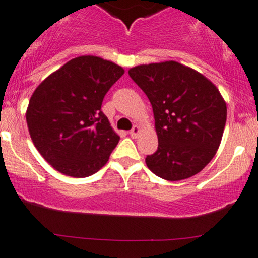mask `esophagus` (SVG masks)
I'll list each match as a JSON object with an SVG mask.
<instances>
[{
  "label": "esophagus",
  "mask_w": 258,
  "mask_h": 258,
  "mask_svg": "<svg viewBox=\"0 0 258 258\" xmlns=\"http://www.w3.org/2000/svg\"><path fill=\"white\" fill-rule=\"evenodd\" d=\"M128 134H130V136H131V137L136 138V137L138 136V134H140V127H138V126H134V128H132L131 131L128 132Z\"/></svg>",
  "instance_id": "34e87169"
}]
</instances>
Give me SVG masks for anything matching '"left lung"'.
<instances>
[{
    "label": "left lung",
    "mask_w": 258,
    "mask_h": 258,
    "mask_svg": "<svg viewBox=\"0 0 258 258\" xmlns=\"http://www.w3.org/2000/svg\"><path fill=\"white\" fill-rule=\"evenodd\" d=\"M128 75L153 108L158 148L146 157L147 167L170 181L199 173L215 156L226 123L216 86L177 61L138 65Z\"/></svg>",
    "instance_id": "1"
}]
</instances>
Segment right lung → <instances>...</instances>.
I'll return each instance as SVG.
<instances>
[{
    "instance_id": "obj_1",
    "label": "right lung",
    "mask_w": 258,
    "mask_h": 258,
    "mask_svg": "<svg viewBox=\"0 0 258 258\" xmlns=\"http://www.w3.org/2000/svg\"><path fill=\"white\" fill-rule=\"evenodd\" d=\"M123 73L99 56H78L50 74L32 95L26 113L29 135L58 172L85 178L106 164L120 137L101 105Z\"/></svg>"
}]
</instances>
